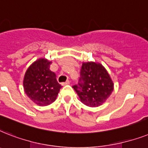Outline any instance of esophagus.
<instances>
[{"mask_svg":"<svg viewBox=\"0 0 148 148\" xmlns=\"http://www.w3.org/2000/svg\"><path fill=\"white\" fill-rule=\"evenodd\" d=\"M70 83V82L67 80L66 82H62V86H66V85H69V84Z\"/></svg>","mask_w":148,"mask_h":148,"instance_id":"34e87169","label":"esophagus"}]
</instances>
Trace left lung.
<instances>
[{"label":"left lung","mask_w":148,"mask_h":148,"mask_svg":"<svg viewBox=\"0 0 148 148\" xmlns=\"http://www.w3.org/2000/svg\"><path fill=\"white\" fill-rule=\"evenodd\" d=\"M73 88L84 105L98 107L111 95L114 84L102 65L88 62L82 63L79 82Z\"/></svg>","instance_id":"1"}]
</instances>
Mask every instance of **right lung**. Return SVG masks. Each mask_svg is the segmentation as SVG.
I'll use <instances>...</instances> for the list:
<instances>
[{
  "instance_id": "obj_1",
  "label": "right lung",
  "mask_w": 148,
  "mask_h": 148,
  "mask_svg": "<svg viewBox=\"0 0 148 148\" xmlns=\"http://www.w3.org/2000/svg\"><path fill=\"white\" fill-rule=\"evenodd\" d=\"M52 62L39 59L27 69L23 79V88L27 95L40 106L53 103L61 88L56 74L49 69Z\"/></svg>"
}]
</instances>
